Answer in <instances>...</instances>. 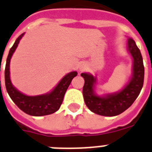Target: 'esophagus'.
Here are the masks:
<instances>
[{
	"instance_id": "1",
	"label": "esophagus",
	"mask_w": 152,
	"mask_h": 152,
	"mask_svg": "<svg viewBox=\"0 0 152 152\" xmlns=\"http://www.w3.org/2000/svg\"><path fill=\"white\" fill-rule=\"evenodd\" d=\"M80 71H82V70L84 69V66H81L80 68Z\"/></svg>"
}]
</instances>
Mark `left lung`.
<instances>
[{"label":"left lung","instance_id":"obj_1","mask_svg":"<svg viewBox=\"0 0 152 152\" xmlns=\"http://www.w3.org/2000/svg\"><path fill=\"white\" fill-rule=\"evenodd\" d=\"M127 48L133 58L132 77L120 92L100 97L95 94L96 78L91 74L81 73L84 79L83 96L85 104L91 112L104 116H115L127 110L134 103L143 85L144 66L143 57L135 42L129 38Z\"/></svg>","mask_w":152,"mask_h":152}]
</instances>
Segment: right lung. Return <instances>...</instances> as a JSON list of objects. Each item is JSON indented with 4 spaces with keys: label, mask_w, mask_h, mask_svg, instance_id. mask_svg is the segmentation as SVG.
Returning a JSON list of instances; mask_svg holds the SVG:
<instances>
[{
    "label": "right lung",
    "mask_w": 152,
    "mask_h": 152,
    "mask_svg": "<svg viewBox=\"0 0 152 152\" xmlns=\"http://www.w3.org/2000/svg\"><path fill=\"white\" fill-rule=\"evenodd\" d=\"M24 36V33L20 35L14 45L9 50V55L7 57L6 65L4 69V80H5V88L9 93V96L12 99L20 109L25 112L26 114L33 116H42L47 115L53 114L61 107L64 99V96L68 86L71 84L72 79L77 76L76 72H72L67 74L60 83L56 85L55 88L50 93L36 96H28L20 92L18 90L12 86L9 76V64L12 56L16 50L20 40ZM1 82V81H0Z\"/></svg>",
    "instance_id": "1"
}]
</instances>
